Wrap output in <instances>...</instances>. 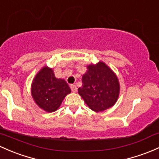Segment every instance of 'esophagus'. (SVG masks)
<instances>
[{"mask_svg": "<svg viewBox=\"0 0 159 159\" xmlns=\"http://www.w3.org/2000/svg\"><path fill=\"white\" fill-rule=\"evenodd\" d=\"M70 88H71V90H72V92H75V93L77 91V87L75 84H71Z\"/></svg>", "mask_w": 159, "mask_h": 159, "instance_id": "esophagus-1", "label": "esophagus"}]
</instances>
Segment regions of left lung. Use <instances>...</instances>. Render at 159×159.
I'll use <instances>...</instances> for the list:
<instances>
[{"mask_svg":"<svg viewBox=\"0 0 159 159\" xmlns=\"http://www.w3.org/2000/svg\"><path fill=\"white\" fill-rule=\"evenodd\" d=\"M119 91L118 78L102 62L88 66V71L82 77V87L78 88V93L95 111L111 107L118 99Z\"/></svg>","mask_w":159,"mask_h":159,"instance_id":"8db88e82","label":"left lung"}]
</instances>
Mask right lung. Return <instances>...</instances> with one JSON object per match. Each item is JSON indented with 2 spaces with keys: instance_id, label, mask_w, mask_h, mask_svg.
I'll list each match as a JSON object with an SVG mask.
<instances>
[{
  "instance_id": "obj_1",
  "label": "right lung",
  "mask_w": 159,
  "mask_h": 159,
  "mask_svg": "<svg viewBox=\"0 0 159 159\" xmlns=\"http://www.w3.org/2000/svg\"><path fill=\"white\" fill-rule=\"evenodd\" d=\"M71 89L66 81L58 79L53 71L43 67L33 80L31 95L40 108L48 112H53L60 107Z\"/></svg>"
}]
</instances>
